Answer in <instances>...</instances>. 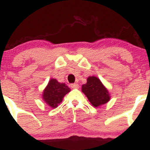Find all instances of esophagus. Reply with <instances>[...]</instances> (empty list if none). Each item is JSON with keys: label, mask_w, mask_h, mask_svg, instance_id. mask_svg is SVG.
I'll list each match as a JSON object with an SVG mask.
<instances>
[{"label": "esophagus", "mask_w": 150, "mask_h": 150, "mask_svg": "<svg viewBox=\"0 0 150 150\" xmlns=\"http://www.w3.org/2000/svg\"><path fill=\"white\" fill-rule=\"evenodd\" d=\"M71 87L72 88H78L79 84L78 83H71Z\"/></svg>", "instance_id": "esophagus-1"}]
</instances>
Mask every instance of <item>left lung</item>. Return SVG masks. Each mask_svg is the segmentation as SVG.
Listing matches in <instances>:
<instances>
[{
	"label": "left lung",
	"instance_id": "1",
	"mask_svg": "<svg viewBox=\"0 0 150 150\" xmlns=\"http://www.w3.org/2000/svg\"><path fill=\"white\" fill-rule=\"evenodd\" d=\"M81 90L95 107L106 104L110 99L108 90L101 83L100 80L95 76L88 77L86 83L82 85Z\"/></svg>",
	"mask_w": 150,
	"mask_h": 150
}]
</instances>
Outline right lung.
I'll use <instances>...</instances> for the list:
<instances>
[{
  "instance_id": "right-lung-1",
  "label": "right lung",
  "mask_w": 150,
  "mask_h": 150,
  "mask_svg": "<svg viewBox=\"0 0 150 150\" xmlns=\"http://www.w3.org/2000/svg\"><path fill=\"white\" fill-rule=\"evenodd\" d=\"M69 91L70 88L65 83H59L56 79H51L43 91V99L50 107L56 108Z\"/></svg>"
}]
</instances>
